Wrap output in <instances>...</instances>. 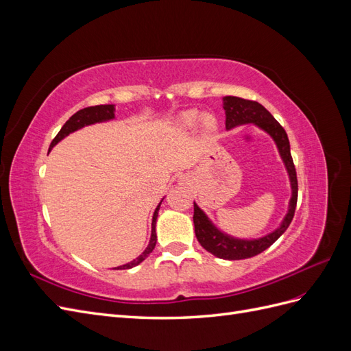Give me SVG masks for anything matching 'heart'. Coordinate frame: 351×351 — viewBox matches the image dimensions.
I'll list each match as a JSON object with an SVG mask.
<instances>
[{"label":"heart","instance_id":"1","mask_svg":"<svg viewBox=\"0 0 351 351\" xmlns=\"http://www.w3.org/2000/svg\"><path fill=\"white\" fill-rule=\"evenodd\" d=\"M199 112L197 111H186V112H183L182 115H180V123H182L184 127H190V125H193V124H196L197 123V120H199ZM204 123H205V125H208V127H210V125H214V119H212L210 115H205L204 117Z\"/></svg>","mask_w":351,"mask_h":351}]
</instances>
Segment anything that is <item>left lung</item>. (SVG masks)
I'll use <instances>...</instances> for the list:
<instances>
[{
  "label": "left lung",
  "mask_w": 351,
  "mask_h": 351,
  "mask_svg": "<svg viewBox=\"0 0 351 351\" xmlns=\"http://www.w3.org/2000/svg\"><path fill=\"white\" fill-rule=\"evenodd\" d=\"M222 102H224L226 110L227 130H231L234 129V127L243 124H254L272 137L275 145L278 147V152L285 165L287 173H289L291 186L289 210H287L280 227L269 232V234L259 239H237L227 234L224 231H221L217 226H214V222L208 218V215L195 202L193 222L196 239L200 243V246L219 259L240 261L253 258L256 256V254L262 253L263 250H267L271 244H274L284 234V231L291 224L297 205V174L290 152L289 137H287L282 125L274 119L272 114L265 108L263 105H261L256 101H249L237 97H224L222 98Z\"/></svg>",
  "instance_id": "left-lung-1"
}]
</instances>
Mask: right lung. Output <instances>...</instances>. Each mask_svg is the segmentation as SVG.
I'll use <instances>...</instances> for the list:
<instances>
[{"label": "right lung", "instance_id": "1", "mask_svg": "<svg viewBox=\"0 0 351 351\" xmlns=\"http://www.w3.org/2000/svg\"><path fill=\"white\" fill-rule=\"evenodd\" d=\"M114 112H115V105H97V107H88V108H83L80 111H77L76 114H73L70 119L66 121V124L61 127V130L58 132V134L54 137V141L51 142L49 145V151L54 147L58 142H61L64 139L66 136H69L70 133L76 132L83 129L84 125H90L95 123H104V121H110L114 119ZM162 200L159 202V205L156 206L155 212H154V217H152V231H151V240L149 244H147V247L143 250L142 254H139L136 259H133L132 262L125 263V265H120V267H115L114 269H130L133 267H137V265L142 263L147 256H149V253H152V250L155 249V244H156V231H155V226H156V218H158V210L159 206H161Z\"/></svg>", "mask_w": 351, "mask_h": 351}]
</instances>
